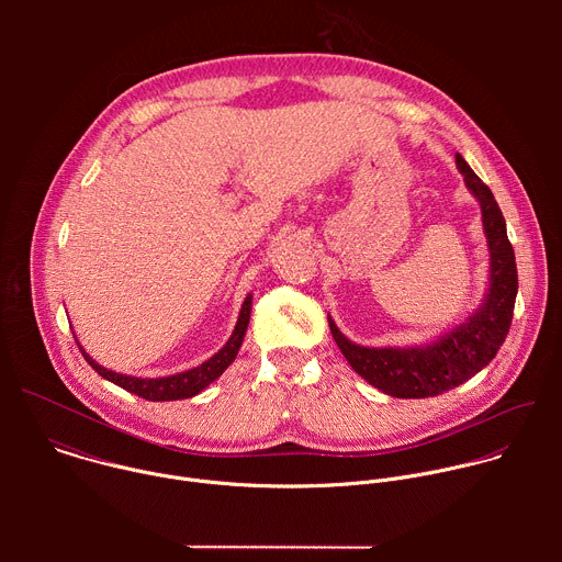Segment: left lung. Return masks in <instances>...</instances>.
<instances>
[{
  "label": "left lung",
  "instance_id": "8db88e82",
  "mask_svg": "<svg viewBox=\"0 0 562 562\" xmlns=\"http://www.w3.org/2000/svg\"><path fill=\"white\" fill-rule=\"evenodd\" d=\"M456 167L480 204L490 247V286L480 306L453 329L416 347L356 345L329 315L334 340L351 369L393 397H434L467 382L496 358L512 327L518 271L503 211L490 187L471 171L460 153H456Z\"/></svg>",
  "mask_w": 562,
  "mask_h": 562
}]
</instances>
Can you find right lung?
Here are the masks:
<instances>
[{
  "label": "right lung",
  "instance_id": "obj_1",
  "mask_svg": "<svg viewBox=\"0 0 562 562\" xmlns=\"http://www.w3.org/2000/svg\"><path fill=\"white\" fill-rule=\"evenodd\" d=\"M251 300L254 295L249 293L243 302V308H239V315H237V323H235V329L231 334V338L226 340V345L215 353L211 356L209 360H204L202 364L189 369V371H182V373H173V375H162V378H137V375H126V373H117V371H111L102 364H98L87 351L85 347L79 345V351H82L85 360L102 375L106 378L109 382L144 397V400H150V403H167V400H184V397H193L198 395L202 389H206L213 380H217L226 369L228 364L235 360L239 347H243V340H245V334H247V327H249V317H251Z\"/></svg>",
  "mask_w": 562,
  "mask_h": 562
}]
</instances>
